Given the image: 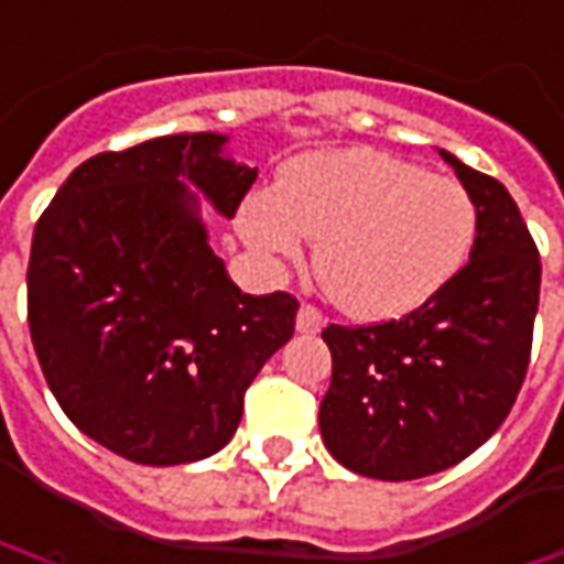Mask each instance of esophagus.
Here are the masks:
<instances>
[{"label":"esophagus","instance_id":"1","mask_svg":"<svg viewBox=\"0 0 564 564\" xmlns=\"http://www.w3.org/2000/svg\"><path fill=\"white\" fill-rule=\"evenodd\" d=\"M321 327H324V315H321L315 305L302 302L300 312H296V330L300 334H318Z\"/></svg>","mask_w":564,"mask_h":564}]
</instances>
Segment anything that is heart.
I'll return each instance as SVG.
<instances>
[{"label": "heart", "mask_w": 564, "mask_h": 564, "mask_svg": "<svg viewBox=\"0 0 564 564\" xmlns=\"http://www.w3.org/2000/svg\"><path fill=\"white\" fill-rule=\"evenodd\" d=\"M246 243L274 264L302 262L321 237L315 268L346 315L383 321L437 296L477 240L468 186L427 174L380 149H330L286 167L278 193L243 203Z\"/></svg>", "instance_id": "1"}]
</instances>
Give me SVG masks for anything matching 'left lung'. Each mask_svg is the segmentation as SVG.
<instances>
[{"label": "left lung", "instance_id": "left-lung-1", "mask_svg": "<svg viewBox=\"0 0 564 564\" xmlns=\"http://www.w3.org/2000/svg\"><path fill=\"white\" fill-rule=\"evenodd\" d=\"M456 167L477 205L468 264L437 296L378 324H327L334 375L321 437L349 471L415 480L468 458L512 412L528 375L540 302V252L509 189Z\"/></svg>", "mask_w": 564, "mask_h": 564}]
</instances>
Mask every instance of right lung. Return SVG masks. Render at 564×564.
<instances>
[{
	"mask_svg": "<svg viewBox=\"0 0 564 564\" xmlns=\"http://www.w3.org/2000/svg\"><path fill=\"white\" fill-rule=\"evenodd\" d=\"M224 143L174 133L99 152L33 227L28 324L52 397L137 465L227 446L249 383L296 327V296H249L208 246L184 181L234 218L259 174Z\"/></svg>",
	"mask_w": 564,
	"mask_h": 564,
	"instance_id": "add662e5",
	"label": "right lung"
}]
</instances>
